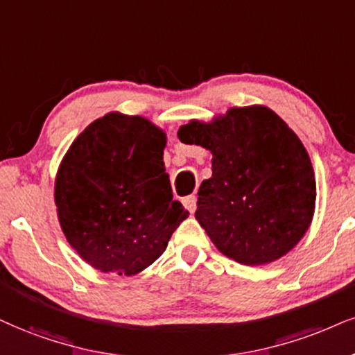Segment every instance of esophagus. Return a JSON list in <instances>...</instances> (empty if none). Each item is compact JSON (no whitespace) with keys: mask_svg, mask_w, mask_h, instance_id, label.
Here are the masks:
<instances>
[{"mask_svg":"<svg viewBox=\"0 0 355 355\" xmlns=\"http://www.w3.org/2000/svg\"><path fill=\"white\" fill-rule=\"evenodd\" d=\"M196 200H198V199H196V196H187V198L182 199V204L186 205V209H187V211H189L191 214L196 211Z\"/></svg>","mask_w":355,"mask_h":355,"instance_id":"34e87169","label":"esophagus"}]
</instances>
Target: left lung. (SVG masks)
<instances>
[{
	"label": "left lung",
	"mask_w": 355,
	"mask_h": 355,
	"mask_svg": "<svg viewBox=\"0 0 355 355\" xmlns=\"http://www.w3.org/2000/svg\"><path fill=\"white\" fill-rule=\"evenodd\" d=\"M186 144L212 153L196 218L217 250L242 265L286 255L311 225L316 179L296 133L265 105L232 107L178 130Z\"/></svg>",
	"instance_id": "obj_1"
}]
</instances>
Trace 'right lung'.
Returning <instances> with one entry per match:
<instances>
[{"mask_svg":"<svg viewBox=\"0 0 355 355\" xmlns=\"http://www.w3.org/2000/svg\"><path fill=\"white\" fill-rule=\"evenodd\" d=\"M166 133L148 118L110 112L73 139L57 169L60 229L82 260L133 277L163 255L189 212L173 200Z\"/></svg>","mask_w":355,"mask_h":355,"instance_id":"add662e5","label":"right lung"}]
</instances>
